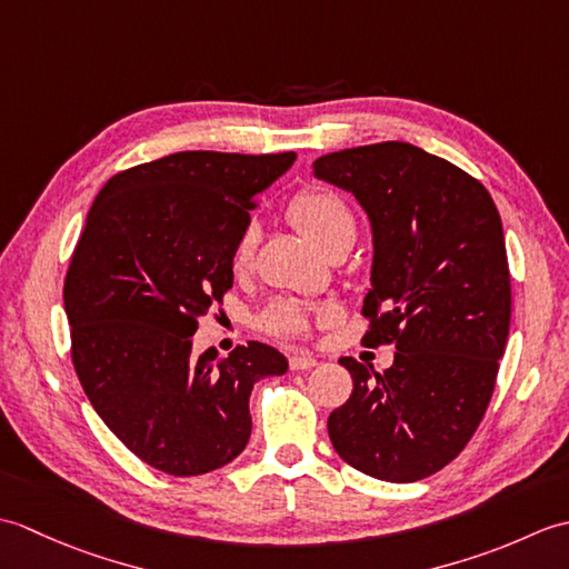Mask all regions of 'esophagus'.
I'll return each mask as SVG.
<instances>
[{
  "instance_id": "1",
  "label": "esophagus",
  "mask_w": 569,
  "mask_h": 569,
  "mask_svg": "<svg viewBox=\"0 0 569 569\" xmlns=\"http://www.w3.org/2000/svg\"><path fill=\"white\" fill-rule=\"evenodd\" d=\"M288 365H291L293 371H308L318 365V359L310 355H293L291 359H288Z\"/></svg>"
}]
</instances>
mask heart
<instances>
[{
    "instance_id": "1",
    "label": "heart",
    "mask_w": 569,
    "mask_h": 569,
    "mask_svg": "<svg viewBox=\"0 0 569 569\" xmlns=\"http://www.w3.org/2000/svg\"><path fill=\"white\" fill-rule=\"evenodd\" d=\"M293 217L296 222L306 229V232L318 241L320 247H328L330 241L342 232H355V214L349 204L332 190H306L293 200ZM259 239V224L247 222L241 229L234 259L237 263H247L257 247ZM261 325L273 335H298L308 328V312L296 303H278L266 308L261 316Z\"/></svg>"
}]
</instances>
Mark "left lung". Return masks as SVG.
<instances>
[{
	"label": "left lung",
	"instance_id": "obj_1",
	"mask_svg": "<svg viewBox=\"0 0 569 569\" xmlns=\"http://www.w3.org/2000/svg\"><path fill=\"white\" fill-rule=\"evenodd\" d=\"M312 176L352 192L371 224L369 347L393 342L381 373L342 357L349 401L328 432L347 465L393 485L426 479L485 418L511 322L503 227L487 188L406 141L335 151Z\"/></svg>",
	"mask_w": 569,
	"mask_h": 569
}]
</instances>
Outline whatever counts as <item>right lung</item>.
<instances>
[{
	"label": "right lung",
	"instance_id": "right-lung-1",
	"mask_svg": "<svg viewBox=\"0 0 569 569\" xmlns=\"http://www.w3.org/2000/svg\"><path fill=\"white\" fill-rule=\"evenodd\" d=\"M293 161L171 153L107 180L84 220L63 291L72 365L104 426L166 475L232 462L251 435L253 383L288 371L261 342L196 357L192 335L232 288L253 200Z\"/></svg>",
	"mask_w": 569,
	"mask_h": 569
}]
</instances>
